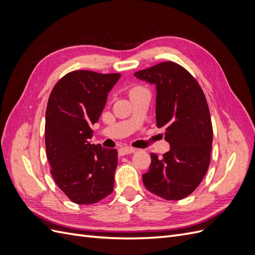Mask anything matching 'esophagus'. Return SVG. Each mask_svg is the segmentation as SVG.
<instances>
[{
  "label": "esophagus",
  "instance_id": "1",
  "mask_svg": "<svg viewBox=\"0 0 255 255\" xmlns=\"http://www.w3.org/2000/svg\"><path fill=\"white\" fill-rule=\"evenodd\" d=\"M136 151V149L132 148V146H123V148L119 149V153L121 155H127V154H130L134 153Z\"/></svg>",
  "mask_w": 255,
  "mask_h": 255
}]
</instances>
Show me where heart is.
I'll return each mask as SVG.
<instances>
[{
    "label": "heart",
    "mask_w": 255,
    "mask_h": 255,
    "mask_svg": "<svg viewBox=\"0 0 255 255\" xmlns=\"http://www.w3.org/2000/svg\"><path fill=\"white\" fill-rule=\"evenodd\" d=\"M141 89H143V88H141V87H139V86H136V87H133L132 89L129 90V96L130 95H133V94H135V92H137V91H139V90H141Z\"/></svg>",
    "instance_id": "obj_1"
}]
</instances>
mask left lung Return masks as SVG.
Here are the masks:
<instances>
[{
    "label": "left lung",
    "instance_id": "8db88e82",
    "mask_svg": "<svg viewBox=\"0 0 255 255\" xmlns=\"http://www.w3.org/2000/svg\"><path fill=\"white\" fill-rule=\"evenodd\" d=\"M134 75L156 86V125L170 144L161 157L151 153L143 184L165 200H182L194 192L210 167L213 127L204 92L194 76L173 61Z\"/></svg>",
    "mask_w": 255,
    "mask_h": 255
}]
</instances>
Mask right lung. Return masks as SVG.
Instances as JSON below:
<instances>
[{"label": "right lung", "instance_id": "obj_1", "mask_svg": "<svg viewBox=\"0 0 255 255\" xmlns=\"http://www.w3.org/2000/svg\"><path fill=\"white\" fill-rule=\"evenodd\" d=\"M120 76L75 70L63 76L49 97L44 139L50 172L76 204H94L113 192L118 152L89 139Z\"/></svg>", "mask_w": 255, "mask_h": 255}]
</instances>
